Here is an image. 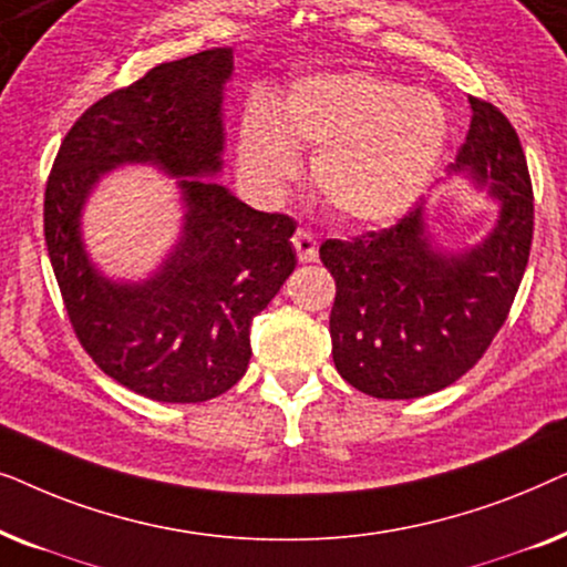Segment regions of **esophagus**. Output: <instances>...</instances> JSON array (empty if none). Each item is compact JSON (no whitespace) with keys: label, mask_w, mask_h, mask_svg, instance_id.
Returning <instances> with one entry per match:
<instances>
[{"label":"esophagus","mask_w":567,"mask_h":567,"mask_svg":"<svg viewBox=\"0 0 567 567\" xmlns=\"http://www.w3.org/2000/svg\"><path fill=\"white\" fill-rule=\"evenodd\" d=\"M293 250H297L301 262H315L317 255H320V243H317V235L309 229H297L293 235Z\"/></svg>","instance_id":"34e87169"}]
</instances>
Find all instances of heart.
Listing matches in <instances>:
<instances>
[{"instance_id": "heart-1", "label": "heart", "mask_w": 567, "mask_h": 567, "mask_svg": "<svg viewBox=\"0 0 567 567\" xmlns=\"http://www.w3.org/2000/svg\"><path fill=\"white\" fill-rule=\"evenodd\" d=\"M449 142V115L429 90L367 72L293 82L278 113L245 111L237 167L252 196L278 200L299 175V146L315 150L312 177L332 212L353 224H384L413 208Z\"/></svg>"}]
</instances>
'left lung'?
Instances as JSON below:
<instances>
[{"label": "left lung", "instance_id": "8db88e82", "mask_svg": "<svg viewBox=\"0 0 567 567\" xmlns=\"http://www.w3.org/2000/svg\"><path fill=\"white\" fill-rule=\"evenodd\" d=\"M470 111L446 177H464L495 204L493 227L477 243L446 245L423 198L390 229L320 247L338 289L332 361L371 398L413 400L456 382L506 322L522 284L534 229L522 142L498 107L470 97Z\"/></svg>", "mask_w": 567, "mask_h": 567}]
</instances>
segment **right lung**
<instances>
[{"label":"right lung","mask_w":567,"mask_h":567,"mask_svg":"<svg viewBox=\"0 0 567 567\" xmlns=\"http://www.w3.org/2000/svg\"><path fill=\"white\" fill-rule=\"evenodd\" d=\"M231 74V49H212L97 100L66 134L45 185V245L76 338L107 377L157 402L231 390L250 363L252 317L297 268V224L212 181L224 165ZM126 164L175 176L184 206L176 245L136 282L107 277L81 231L99 181Z\"/></svg>","instance_id":"1"}]
</instances>
